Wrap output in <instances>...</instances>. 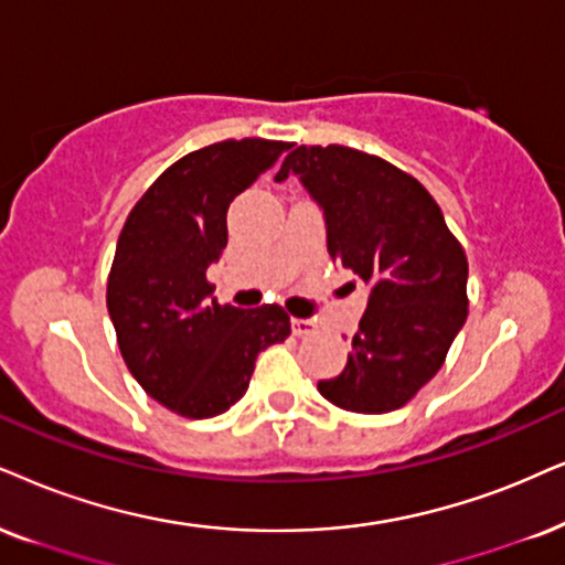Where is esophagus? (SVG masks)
Returning a JSON list of instances; mask_svg holds the SVG:
<instances>
[{
  "mask_svg": "<svg viewBox=\"0 0 565 565\" xmlns=\"http://www.w3.org/2000/svg\"><path fill=\"white\" fill-rule=\"evenodd\" d=\"M291 331H295L297 335L316 333V320H310V318H291Z\"/></svg>",
  "mask_w": 565,
  "mask_h": 565,
  "instance_id": "esophagus-1",
  "label": "esophagus"
}]
</instances>
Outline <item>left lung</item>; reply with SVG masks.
Segmentation results:
<instances>
[{
    "label": "left lung",
    "instance_id": "left-lung-1",
    "mask_svg": "<svg viewBox=\"0 0 565 565\" xmlns=\"http://www.w3.org/2000/svg\"><path fill=\"white\" fill-rule=\"evenodd\" d=\"M287 177L323 213L331 260L370 287L344 373L318 391L347 412H394L438 373L467 320V255L430 192L377 156L299 146L276 182Z\"/></svg>",
    "mask_w": 565,
    "mask_h": 565
}]
</instances>
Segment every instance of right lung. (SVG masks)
I'll return each instance as SVG.
<instances>
[{
  "label": "right lung",
  "mask_w": 565,
  "mask_h": 565,
  "mask_svg": "<svg viewBox=\"0 0 565 565\" xmlns=\"http://www.w3.org/2000/svg\"><path fill=\"white\" fill-rule=\"evenodd\" d=\"M287 148L245 138L182 156L119 234L106 287L119 352L142 391L182 417L209 419L237 404L258 352L291 333L278 305L221 307L205 281L230 239V203Z\"/></svg>",
  "instance_id": "1"
}]
</instances>
